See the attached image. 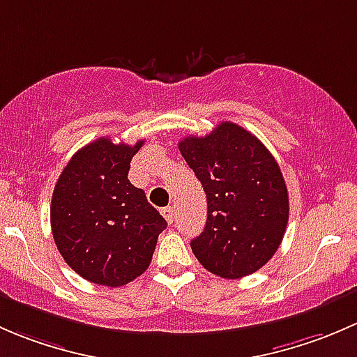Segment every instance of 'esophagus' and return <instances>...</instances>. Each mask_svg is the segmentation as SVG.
I'll return each instance as SVG.
<instances>
[{"instance_id": "34e87169", "label": "esophagus", "mask_w": 357, "mask_h": 357, "mask_svg": "<svg viewBox=\"0 0 357 357\" xmlns=\"http://www.w3.org/2000/svg\"><path fill=\"white\" fill-rule=\"evenodd\" d=\"M161 215H163V218L167 220L168 223H174V218H175V211L172 206H167V208L161 209Z\"/></svg>"}]
</instances>
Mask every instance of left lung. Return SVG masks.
Instances as JSON below:
<instances>
[{
	"label": "left lung",
	"mask_w": 357,
	"mask_h": 357,
	"mask_svg": "<svg viewBox=\"0 0 357 357\" xmlns=\"http://www.w3.org/2000/svg\"><path fill=\"white\" fill-rule=\"evenodd\" d=\"M178 149L208 199L203 234L190 248L197 261L222 278L258 271L277 252L289 222V194L277 160L256 135L222 122Z\"/></svg>",
	"instance_id": "obj_1"
}]
</instances>
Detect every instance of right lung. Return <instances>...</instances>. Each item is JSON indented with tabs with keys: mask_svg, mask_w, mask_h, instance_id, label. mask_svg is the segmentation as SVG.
Listing matches in <instances>:
<instances>
[{
	"mask_svg": "<svg viewBox=\"0 0 357 357\" xmlns=\"http://www.w3.org/2000/svg\"><path fill=\"white\" fill-rule=\"evenodd\" d=\"M135 146L99 137L79 149L51 197V230L65 263L93 284L122 287L148 270L167 220L128 180Z\"/></svg>",
	"mask_w": 357,
	"mask_h": 357,
	"instance_id": "right-lung-1",
	"label": "right lung"
}]
</instances>
